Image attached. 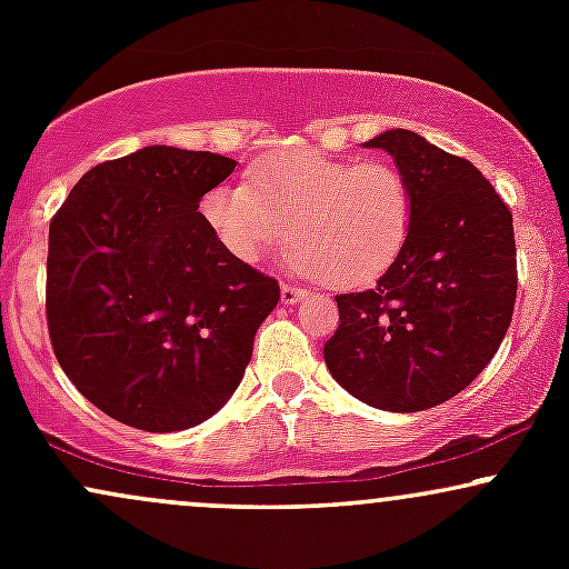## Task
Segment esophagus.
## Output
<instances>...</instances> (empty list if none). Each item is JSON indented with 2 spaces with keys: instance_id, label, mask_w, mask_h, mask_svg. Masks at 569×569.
<instances>
[{
  "instance_id": "34e87169",
  "label": "esophagus",
  "mask_w": 569,
  "mask_h": 569,
  "mask_svg": "<svg viewBox=\"0 0 569 569\" xmlns=\"http://www.w3.org/2000/svg\"><path fill=\"white\" fill-rule=\"evenodd\" d=\"M305 289H297V286H291V283H283L280 286V302L283 305H293V302H299V299L305 297Z\"/></svg>"
}]
</instances>
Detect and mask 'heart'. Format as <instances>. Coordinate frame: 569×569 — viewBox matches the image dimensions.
Segmentation results:
<instances>
[{
    "label": "heart",
    "mask_w": 569,
    "mask_h": 569,
    "mask_svg": "<svg viewBox=\"0 0 569 569\" xmlns=\"http://www.w3.org/2000/svg\"><path fill=\"white\" fill-rule=\"evenodd\" d=\"M200 217L243 264L262 262L291 224L293 270L350 289L396 262L415 219V194L390 162H350L297 147L253 162L246 181L208 189Z\"/></svg>",
    "instance_id": "obj_1"
}]
</instances>
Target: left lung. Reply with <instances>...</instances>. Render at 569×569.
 I'll return each instance as SVG.
<instances>
[{"mask_svg":"<svg viewBox=\"0 0 569 569\" xmlns=\"http://www.w3.org/2000/svg\"><path fill=\"white\" fill-rule=\"evenodd\" d=\"M367 147L396 158L415 219L380 280L337 297L339 326L323 358L358 401L422 411L468 388L511 326L513 219L473 162L411 130H385Z\"/></svg>","mask_w":569,"mask_h":569,"instance_id":"obj_1","label":"left lung"}]
</instances>
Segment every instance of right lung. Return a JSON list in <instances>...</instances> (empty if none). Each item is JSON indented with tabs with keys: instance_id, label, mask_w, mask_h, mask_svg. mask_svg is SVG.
Listing matches in <instances>:
<instances>
[{
	"instance_id": "1",
	"label": "right lung",
	"mask_w": 569,
	"mask_h": 569,
	"mask_svg": "<svg viewBox=\"0 0 569 569\" xmlns=\"http://www.w3.org/2000/svg\"><path fill=\"white\" fill-rule=\"evenodd\" d=\"M234 166L143 147L90 168L50 221V345L74 388L117 422L192 428L243 380L280 286L230 257L198 211Z\"/></svg>"
}]
</instances>
